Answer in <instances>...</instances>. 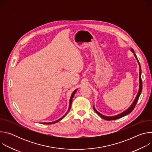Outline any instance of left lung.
Instances as JSON below:
<instances>
[{
    "mask_svg": "<svg viewBox=\"0 0 152 152\" xmlns=\"http://www.w3.org/2000/svg\"><path fill=\"white\" fill-rule=\"evenodd\" d=\"M131 50L132 52L134 53V55L135 57L136 58V59H137V62H138V63L139 67H140V73H139L140 86H139L138 93V94H137V96H136V97H135L134 101L133 102L132 104L131 105V106H130L127 110H126V111H124V112H123L122 113H121V114H118V115H115V116H113V117H107V116L103 115H102V114H100V113H99V112L96 110V108L94 107V106H93V109H94V110L95 111V112H96L100 117H102V118H103V119H104V120H117V119H118V118H121V117H124V116H125V115L129 114L130 113H131V112L134 110V107H135L136 104H137V102H138V99H139V97H140V94H141V92H142V79H141V66H140V62H139V61H138V58H137V56L136 54H135L134 50L132 48H131Z\"/></svg>",
    "mask_w": 152,
    "mask_h": 152,
    "instance_id": "1",
    "label": "left lung"
}]
</instances>
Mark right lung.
I'll return each instance as SVG.
<instances>
[{
    "label": "right lung",
    "mask_w": 152,
    "mask_h": 152,
    "mask_svg": "<svg viewBox=\"0 0 152 152\" xmlns=\"http://www.w3.org/2000/svg\"><path fill=\"white\" fill-rule=\"evenodd\" d=\"M77 89H76V90H75L73 92V93H72V96H71V97H70V103H69V110H68V111H67V113L65 114L62 117H61V118H60L59 119H58V120H56V121H53V122H50V123H42V124H54V123H57V122H58L59 121H60L61 120H62L65 116H66V115H67V114L69 113V111H70V107H71V105H72V99L73 98V97H74V95H75V93L76 92V91H77Z\"/></svg>",
    "instance_id": "obj_1"
}]
</instances>
